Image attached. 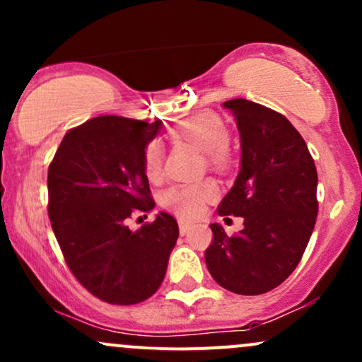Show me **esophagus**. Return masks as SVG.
Masks as SVG:
<instances>
[{"mask_svg":"<svg viewBox=\"0 0 362 362\" xmlns=\"http://www.w3.org/2000/svg\"><path fill=\"white\" fill-rule=\"evenodd\" d=\"M190 228H192V224H190L189 221H184V219H180V221H178V230H180V235L182 236L189 233Z\"/></svg>","mask_w":362,"mask_h":362,"instance_id":"esophagus-1","label":"esophagus"}]
</instances>
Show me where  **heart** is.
I'll return each mask as SVG.
<instances>
[{
	"label": "heart",
	"mask_w": 362,
	"mask_h": 362,
	"mask_svg": "<svg viewBox=\"0 0 362 362\" xmlns=\"http://www.w3.org/2000/svg\"><path fill=\"white\" fill-rule=\"evenodd\" d=\"M175 139L194 144L204 153L206 163L216 170H228L233 163L230 144H228L226 124L213 112H199L192 117L180 120L170 129ZM163 167V148L158 139L148 141L143 149V168L149 180H156ZM218 195V187L213 180L195 182V184H177L168 187L161 194V204L180 218H197L204 211L206 202Z\"/></svg>",
	"instance_id": "obj_1"
}]
</instances>
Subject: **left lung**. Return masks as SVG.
Instances as JSON below:
<instances>
[{"label":"left lung","mask_w":362,"mask_h":362,"mask_svg":"<svg viewBox=\"0 0 362 362\" xmlns=\"http://www.w3.org/2000/svg\"><path fill=\"white\" fill-rule=\"evenodd\" d=\"M242 168L218 206L219 216H242L243 230L228 236L211 224L206 265L224 289L257 296L284 282L300 264L318 214L317 167L300 132L284 115L235 98Z\"/></svg>","instance_id":"obj_1"}]
</instances>
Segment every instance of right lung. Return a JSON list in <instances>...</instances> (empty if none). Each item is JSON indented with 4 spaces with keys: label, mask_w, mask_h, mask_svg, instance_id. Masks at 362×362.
<instances>
[{
    "label": "right lung",
    "mask_w": 362,
    "mask_h": 362,
    "mask_svg": "<svg viewBox=\"0 0 362 362\" xmlns=\"http://www.w3.org/2000/svg\"><path fill=\"white\" fill-rule=\"evenodd\" d=\"M153 124L102 115L69 129L47 173L49 219L69 271L98 300L136 305L163 282L178 238L173 216L131 231L127 219L155 207L143 168Z\"/></svg>",
    "instance_id": "right-lung-1"
}]
</instances>
